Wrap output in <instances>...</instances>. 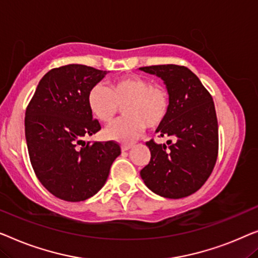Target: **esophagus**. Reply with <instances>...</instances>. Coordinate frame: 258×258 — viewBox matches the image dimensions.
Masks as SVG:
<instances>
[{
  "label": "esophagus",
  "mask_w": 258,
  "mask_h": 258,
  "mask_svg": "<svg viewBox=\"0 0 258 258\" xmlns=\"http://www.w3.org/2000/svg\"><path fill=\"white\" fill-rule=\"evenodd\" d=\"M131 147H132V146H131L130 144H124V145H121V151L126 152V151H128Z\"/></svg>",
  "instance_id": "1"
}]
</instances>
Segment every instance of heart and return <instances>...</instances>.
Wrapping results in <instances>:
<instances>
[{
    "instance_id": "obj_1",
    "label": "heart",
    "mask_w": 258,
    "mask_h": 258,
    "mask_svg": "<svg viewBox=\"0 0 258 258\" xmlns=\"http://www.w3.org/2000/svg\"><path fill=\"white\" fill-rule=\"evenodd\" d=\"M124 119L113 122L104 131L110 140L128 143L143 132L145 126L157 127L164 121L169 108L168 92L150 79L127 76L112 82L110 86L97 84L88 94V106L93 117L108 124L124 106Z\"/></svg>"
}]
</instances>
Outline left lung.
I'll list each match as a JSON object with an SVG mask.
<instances>
[{"label":"left lung","mask_w":258,"mask_h":258,"mask_svg":"<svg viewBox=\"0 0 258 258\" xmlns=\"http://www.w3.org/2000/svg\"><path fill=\"white\" fill-rule=\"evenodd\" d=\"M161 78L169 96L166 118L155 132L167 145L146 143L151 161L140 170L153 193L181 199L200 189L213 172L219 152V126L213 98L197 75L180 65L140 68Z\"/></svg>","instance_id":"left-lung-1"}]
</instances>
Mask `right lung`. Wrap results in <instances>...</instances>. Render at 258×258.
I'll return each mask as SVG.
<instances>
[{
  "mask_svg": "<svg viewBox=\"0 0 258 258\" xmlns=\"http://www.w3.org/2000/svg\"><path fill=\"white\" fill-rule=\"evenodd\" d=\"M106 74L81 64L52 69L39 81L25 111L32 168L43 186L64 201H84L97 194L120 155L114 141L82 140L100 130L89 110L88 94Z\"/></svg>",
  "mask_w": 258,
  "mask_h": 258,
  "instance_id": "obj_1",
  "label": "right lung"
}]
</instances>
